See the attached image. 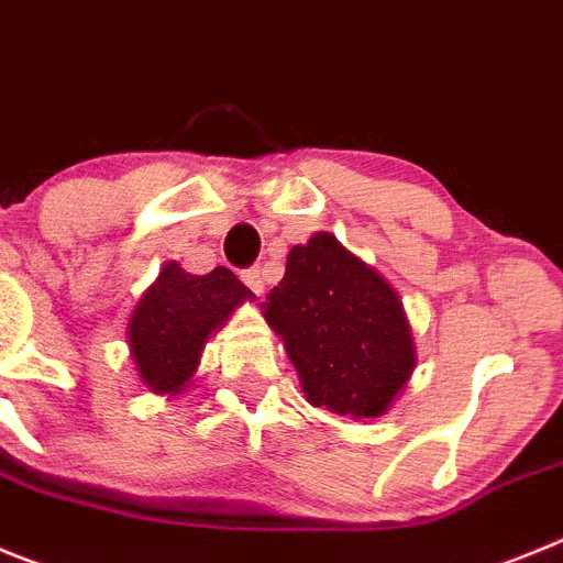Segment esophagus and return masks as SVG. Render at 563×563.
I'll return each mask as SVG.
<instances>
[{"mask_svg":"<svg viewBox=\"0 0 563 563\" xmlns=\"http://www.w3.org/2000/svg\"><path fill=\"white\" fill-rule=\"evenodd\" d=\"M244 283L246 286L252 288V291L257 294V297H261L263 291H266V272L261 269V266H252V269H244Z\"/></svg>","mask_w":563,"mask_h":563,"instance_id":"esophagus-1","label":"esophagus"}]
</instances>
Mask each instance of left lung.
Returning <instances> with one entry per match:
<instances>
[{
	"label": "left lung",
	"mask_w": 563,
	"mask_h": 563,
	"mask_svg": "<svg viewBox=\"0 0 563 563\" xmlns=\"http://www.w3.org/2000/svg\"><path fill=\"white\" fill-rule=\"evenodd\" d=\"M263 308L313 407L378 418L412 373V333L398 294L331 232L288 252L286 275Z\"/></svg>",
	"instance_id": "obj_1"
}]
</instances>
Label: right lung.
Listing matches in <instances>:
<instances>
[{
    "label": "right lung",
    "instance_id": "1",
    "mask_svg": "<svg viewBox=\"0 0 563 563\" xmlns=\"http://www.w3.org/2000/svg\"><path fill=\"white\" fill-rule=\"evenodd\" d=\"M252 291L227 266L190 275L165 263L129 322V344L143 382L156 393H179L199 367L205 342Z\"/></svg>",
    "mask_w": 563,
    "mask_h": 563
}]
</instances>
